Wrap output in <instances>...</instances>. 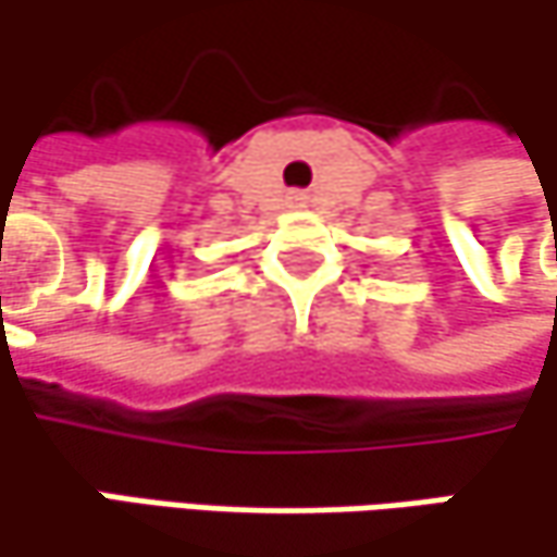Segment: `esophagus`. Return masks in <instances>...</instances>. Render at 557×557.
<instances>
[{"instance_id":"1","label":"esophagus","mask_w":557,"mask_h":557,"mask_svg":"<svg viewBox=\"0 0 557 557\" xmlns=\"http://www.w3.org/2000/svg\"><path fill=\"white\" fill-rule=\"evenodd\" d=\"M306 203H309V194H302V190L289 194V207H306Z\"/></svg>"}]
</instances>
